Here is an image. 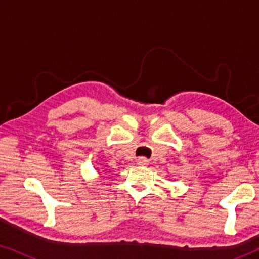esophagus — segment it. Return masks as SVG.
Listing matches in <instances>:
<instances>
[{"label": "esophagus", "instance_id": "esophagus-1", "mask_svg": "<svg viewBox=\"0 0 259 259\" xmlns=\"http://www.w3.org/2000/svg\"><path fill=\"white\" fill-rule=\"evenodd\" d=\"M137 162H138V164H139V165H143V166H146V165L150 164V162H148L147 159H146V158H144V157H140V158H138Z\"/></svg>", "mask_w": 259, "mask_h": 259}]
</instances>
